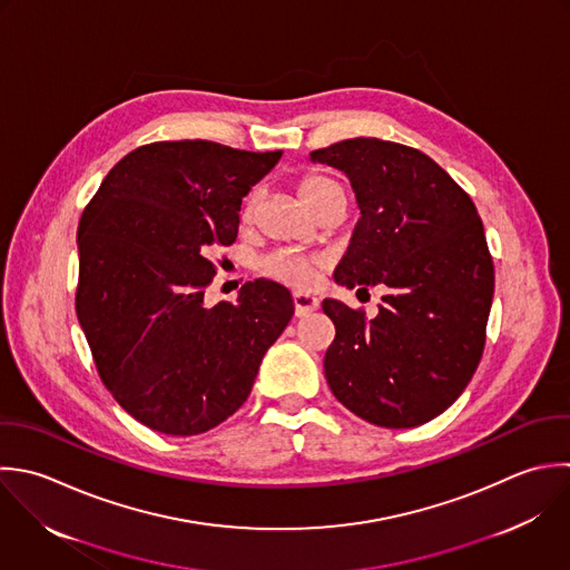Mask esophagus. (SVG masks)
Here are the masks:
<instances>
[{"label": "esophagus", "mask_w": 570, "mask_h": 570, "mask_svg": "<svg viewBox=\"0 0 570 570\" xmlns=\"http://www.w3.org/2000/svg\"><path fill=\"white\" fill-rule=\"evenodd\" d=\"M293 304H295V315H297V317H304V315L317 311L320 299H317L315 295H311V293L297 291V293H293Z\"/></svg>", "instance_id": "34e87169"}]
</instances>
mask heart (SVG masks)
I'll list each match as a JSON object with an SVG mask.
<instances>
[{
    "instance_id": "1",
    "label": "heart",
    "mask_w": 570,
    "mask_h": 570,
    "mask_svg": "<svg viewBox=\"0 0 570 570\" xmlns=\"http://www.w3.org/2000/svg\"><path fill=\"white\" fill-rule=\"evenodd\" d=\"M337 181L328 179V177H322V175H306L302 181H299V195L302 199L315 208L317 202L324 197L326 190L335 188ZM255 204H257V193H253L246 202V208H244V217H250L253 210H255ZM322 259L320 257H308V255H297V253H291V250H279V253H273L271 257L264 259L262 268L266 275L284 282V284H291V286H308L315 277V271L320 268Z\"/></svg>"
}]
</instances>
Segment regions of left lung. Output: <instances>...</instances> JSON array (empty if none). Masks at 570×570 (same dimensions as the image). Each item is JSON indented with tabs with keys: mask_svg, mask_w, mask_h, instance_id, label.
Here are the masks:
<instances>
[{
	"mask_svg": "<svg viewBox=\"0 0 570 570\" xmlns=\"http://www.w3.org/2000/svg\"><path fill=\"white\" fill-rule=\"evenodd\" d=\"M308 159L348 177L362 215L335 282L389 288L371 322L340 299L322 302L335 324L326 382L375 426L426 424L464 393L484 351L495 271L478 208L404 144L355 137Z\"/></svg>",
	"mask_w": 570,
	"mask_h": 570,
	"instance_id": "1",
	"label": "left lung"
}]
</instances>
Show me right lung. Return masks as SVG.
Instances as JSON below:
<instances>
[{"label": "right lung", "mask_w": 570, "mask_h": 570, "mask_svg": "<svg viewBox=\"0 0 570 570\" xmlns=\"http://www.w3.org/2000/svg\"><path fill=\"white\" fill-rule=\"evenodd\" d=\"M279 159L155 141L112 166L79 219V326L110 395L157 433L199 435L230 417L295 313L291 291L264 277L235 304L204 302L208 253L237 239L242 199Z\"/></svg>", "instance_id": "1"}]
</instances>
